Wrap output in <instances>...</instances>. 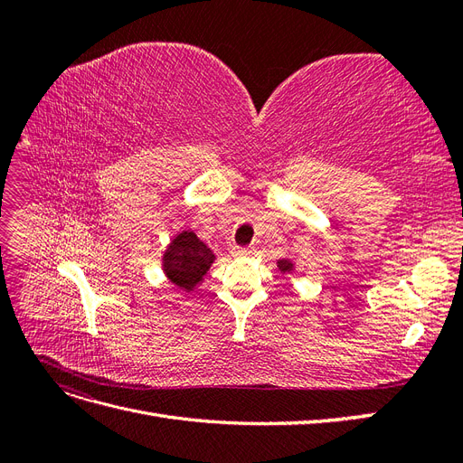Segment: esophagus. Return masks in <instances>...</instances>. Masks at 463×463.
I'll return each mask as SVG.
<instances>
[{"instance_id": "34e87169", "label": "esophagus", "mask_w": 463, "mask_h": 463, "mask_svg": "<svg viewBox=\"0 0 463 463\" xmlns=\"http://www.w3.org/2000/svg\"><path fill=\"white\" fill-rule=\"evenodd\" d=\"M250 253H253V247H233L232 249L233 257H249Z\"/></svg>"}]
</instances>
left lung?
<instances>
[{
  "mask_svg": "<svg viewBox=\"0 0 463 463\" xmlns=\"http://www.w3.org/2000/svg\"><path fill=\"white\" fill-rule=\"evenodd\" d=\"M276 266H278V270L282 272V274H298V264H296V260L289 259V257L279 259L276 262ZM289 288H293V284H289Z\"/></svg>",
  "mask_w": 463,
  "mask_h": 463,
  "instance_id": "8db88e82",
  "label": "left lung"
}]
</instances>
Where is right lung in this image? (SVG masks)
I'll return each instance as SVG.
<instances>
[{"instance_id": "right-lung-1", "label": "right lung", "mask_w": 463, "mask_h": 463, "mask_svg": "<svg viewBox=\"0 0 463 463\" xmlns=\"http://www.w3.org/2000/svg\"><path fill=\"white\" fill-rule=\"evenodd\" d=\"M216 255L201 237L189 228L179 230L162 253V272L170 282L185 293L204 282V278L214 264Z\"/></svg>"}]
</instances>
